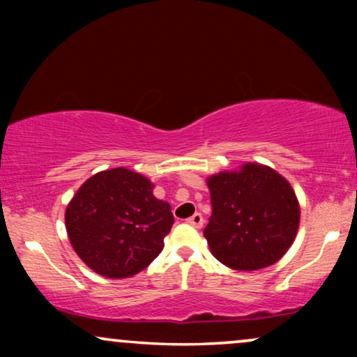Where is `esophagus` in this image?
Segmentation results:
<instances>
[{"instance_id":"34e87169","label":"esophagus","mask_w":357,"mask_h":357,"mask_svg":"<svg viewBox=\"0 0 357 357\" xmlns=\"http://www.w3.org/2000/svg\"><path fill=\"white\" fill-rule=\"evenodd\" d=\"M187 222L190 224V226H193L195 229H199V227H203L204 219H203V216L199 213H195L192 218L187 219Z\"/></svg>"}]
</instances>
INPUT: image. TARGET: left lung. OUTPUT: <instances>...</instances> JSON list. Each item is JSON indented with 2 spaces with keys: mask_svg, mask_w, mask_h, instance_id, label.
<instances>
[{
  "mask_svg": "<svg viewBox=\"0 0 357 357\" xmlns=\"http://www.w3.org/2000/svg\"><path fill=\"white\" fill-rule=\"evenodd\" d=\"M206 183L213 213L204 237L213 255L238 271L261 270L281 260L301 221L291 183L258 162L209 175Z\"/></svg>",
  "mask_w": 357,
  "mask_h": 357,
  "instance_id": "1",
  "label": "left lung"
}]
</instances>
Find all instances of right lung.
I'll list each match as a JSON object with an SVG mask.
<instances>
[{
    "instance_id": "1",
    "label": "right lung",
    "mask_w": 357,
    "mask_h": 357,
    "mask_svg": "<svg viewBox=\"0 0 357 357\" xmlns=\"http://www.w3.org/2000/svg\"><path fill=\"white\" fill-rule=\"evenodd\" d=\"M148 177L125 167L87 178L68 203L66 232L77 257L97 275H138L162 252L174 216Z\"/></svg>"
}]
</instances>
